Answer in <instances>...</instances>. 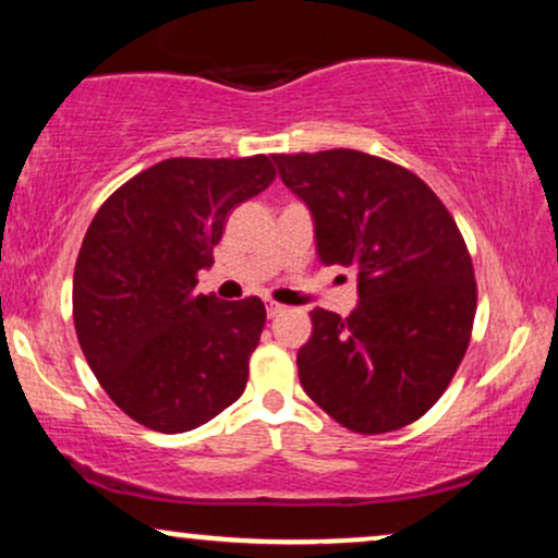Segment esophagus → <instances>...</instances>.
<instances>
[{"instance_id":"1","label":"esophagus","mask_w":558,"mask_h":558,"mask_svg":"<svg viewBox=\"0 0 558 558\" xmlns=\"http://www.w3.org/2000/svg\"><path fill=\"white\" fill-rule=\"evenodd\" d=\"M283 312H286L283 304H278V301H267V317H278L283 315Z\"/></svg>"}]
</instances>
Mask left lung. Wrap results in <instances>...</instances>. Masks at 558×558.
Masks as SVG:
<instances>
[{
  "instance_id": "8db88e82",
  "label": "left lung",
  "mask_w": 558,
  "mask_h": 558,
  "mask_svg": "<svg viewBox=\"0 0 558 558\" xmlns=\"http://www.w3.org/2000/svg\"><path fill=\"white\" fill-rule=\"evenodd\" d=\"M272 159L315 215L319 259L360 280L345 319L312 310L301 388L354 433L412 425L444 396L472 338L477 283L462 230L430 185L390 159L356 149Z\"/></svg>"
}]
</instances>
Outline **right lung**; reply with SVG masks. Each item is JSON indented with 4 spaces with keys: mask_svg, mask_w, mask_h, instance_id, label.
Returning a JSON list of instances; mask_svg holds the SVG:
<instances>
[{
    "mask_svg": "<svg viewBox=\"0 0 558 558\" xmlns=\"http://www.w3.org/2000/svg\"><path fill=\"white\" fill-rule=\"evenodd\" d=\"M275 181L270 157H172L120 185L83 235L73 323L105 393L138 425L185 433L239 401L265 328L259 296L196 293L235 204Z\"/></svg>",
    "mask_w": 558,
    "mask_h": 558,
    "instance_id": "obj_1",
    "label": "right lung"
}]
</instances>
